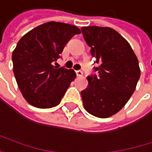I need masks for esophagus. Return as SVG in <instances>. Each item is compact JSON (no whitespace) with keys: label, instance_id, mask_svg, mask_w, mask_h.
<instances>
[{"label":"esophagus","instance_id":"34e87169","mask_svg":"<svg viewBox=\"0 0 152 152\" xmlns=\"http://www.w3.org/2000/svg\"><path fill=\"white\" fill-rule=\"evenodd\" d=\"M76 74H77L78 77H81L83 75V72H82V71L79 70V71H76Z\"/></svg>","mask_w":152,"mask_h":152}]
</instances>
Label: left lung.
Masks as SVG:
<instances>
[{
  "instance_id": "left-lung-1",
  "label": "left lung",
  "mask_w": 152,
  "mask_h": 152,
  "mask_svg": "<svg viewBox=\"0 0 152 152\" xmlns=\"http://www.w3.org/2000/svg\"><path fill=\"white\" fill-rule=\"evenodd\" d=\"M81 32L99 67L88 76L81 91L85 109L94 116L107 118L120 111L134 92L140 79L139 62L129 43L115 29L83 27Z\"/></svg>"
}]
</instances>
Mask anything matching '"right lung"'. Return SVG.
<instances>
[{
  "mask_svg": "<svg viewBox=\"0 0 152 152\" xmlns=\"http://www.w3.org/2000/svg\"><path fill=\"white\" fill-rule=\"evenodd\" d=\"M80 28L61 22H47L30 30L18 42L12 53L13 72L24 99L32 106H57L76 73L53 66L69 40Z\"/></svg>",
  "mask_w": 152,
  "mask_h": 152,
  "instance_id": "right-lung-1",
  "label": "right lung"
}]
</instances>
